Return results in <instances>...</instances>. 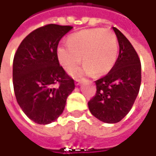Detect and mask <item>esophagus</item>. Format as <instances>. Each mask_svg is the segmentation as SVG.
I'll use <instances>...</instances> for the list:
<instances>
[{"label":"esophagus","mask_w":156,"mask_h":156,"mask_svg":"<svg viewBox=\"0 0 156 156\" xmlns=\"http://www.w3.org/2000/svg\"><path fill=\"white\" fill-rule=\"evenodd\" d=\"M80 83H81V80H80V79H76L75 84H76V85H79Z\"/></svg>","instance_id":"34e87169"}]
</instances>
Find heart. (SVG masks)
I'll list each match as a JSON object with an SVG mask.
<instances>
[{"mask_svg":"<svg viewBox=\"0 0 156 156\" xmlns=\"http://www.w3.org/2000/svg\"><path fill=\"white\" fill-rule=\"evenodd\" d=\"M68 45H59L57 58L67 73L74 72L82 61V70L78 73L100 76L109 73L115 65L118 54L115 34L107 28L79 31L68 38Z\"/></svg>","mask_w":156,"mask_h":156,"instance_id":"b5f03b06","label":"heart"}]
</instances>
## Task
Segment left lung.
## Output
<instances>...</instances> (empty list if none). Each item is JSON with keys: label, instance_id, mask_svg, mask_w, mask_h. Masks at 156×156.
Wrapping results in <instances>:
<instances>
[{"label": "left lung", "instance_id": "obj_1", "mask_svg": "<svg viewBox=\"0 0 156 156\" xmlns=\"http://www.w3.org/2000/svg\"><path fill=\"white\" fill-rule=\"evenodd\" d=\"M119 44V55L114 66L104 78L95 81L97 93L89 101L90 113L106 123L120 122L129 112L141 85V62L131 43L112 27Z\"/></svg>", "mask_w": 156, "mask_h": 156}]
</instances>
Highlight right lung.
Wrapping results in <instances>:
<instances>
[{"instance_id": "add662e5", "label": "right lung", "mask_w": 156, "mask_h": 156, "mask_svg": "<svg viewBox=\"0 0 156 156\" xmlns=\"http://www.w3.org/2000/svg\"><path fill=\"white\" fill-rule=\"evenodd\" d=\"M71 26L49 24L33 31L18 47L13 63L15 98L27 117L48 124L63 113L66 99L75 89L57 58L58 42ZM59 83L58 87L53 85Z\"/></svg>"}]
</instances>
